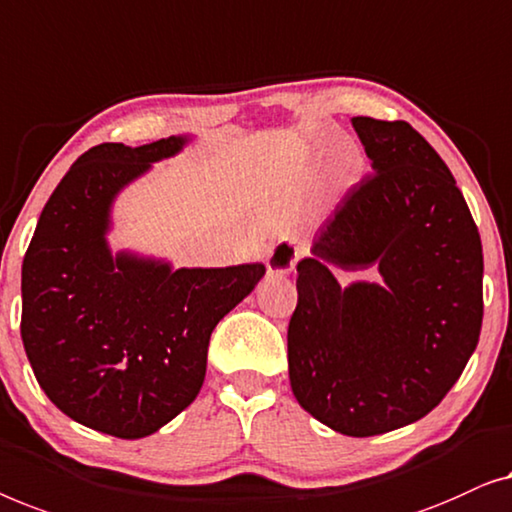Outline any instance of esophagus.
I'll list each match as a JSON object with an SVG mask.
<instances>
[{
  "instance_id": "34e87169",
  "label": "esophagus",
  "mask_w": 512,
  "mask_h": 512,
  "mask_svg": "<svg viewBox=\"0 0 512 512\" xmlns=\"http://www.w3.org/2000/svg\"><path fill=\"white\" fill-rule=\"evenodd\" d=\"M304 255H308V248L304 243L297 246L292 241H280L271 248L269 257H266V269H269L271 276H287Z\"/></svg>"
}]
</instances>
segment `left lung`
Returning a JSON list of instances; mask_svg holds the SVG:
<instances>
[{"mask_svg": "<svg viewBox=\"0 0 512 512\" xmlns=\"http://www.w3.org/2000/svg\"><path fill=\"white\" fill-rule=\"evenodd\" d=\"M373 174L297 264L287 327L299 406L343 436L417 422L462 376L482 327V243L450 169L403 120L357 115ZM378 268L341 288L334 270Z\"/></svg>", "mask_w": 512, "mask_h": 512, "instance_id": "obj_1", "label": "left lung"}]
</instances>
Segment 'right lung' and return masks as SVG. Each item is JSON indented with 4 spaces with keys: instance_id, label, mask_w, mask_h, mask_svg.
<instances>
[{
    "instance_id": "right-lung-1",
    "label": "right lung",
    "mask_w": 512,
    "mask_h": 512,
    "mask_svg": "<svg viewBox=\"0 0 512 512\" xmlns=\"http://www.w3.org/2000/svg\"><path fill=\"white\" fill-rule=\"evenodd\" d=\"M190 136L99 143L71 164L23 259L20 336L46 397L85 427L143 438L197 399L218 322L255 290L264 264L174 269L113 255L111 208Z\"/></svg>"
}]
</instances>
